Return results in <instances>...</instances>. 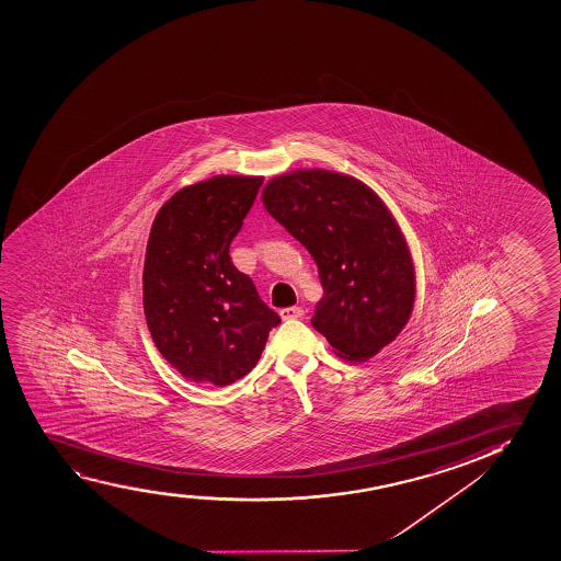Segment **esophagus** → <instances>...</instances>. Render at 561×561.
Here are the masks:
<instances>
[{"instance_id":"esophagus-1","label":"esophagus","mask_w":561,"mask_h":561,"mask_svg":"<svg viewBox=\"0 0 561 561\" xmlns=\"http://www.w3.org/2000/svg\"><path fill=\"white\" fill-rule=\"evenodd\" d=\"M279 316L284 321H293V319H300L305 316V310L300 306H290V308H284L279 311Z\"/></svg>"}]
</instances>
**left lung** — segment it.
<instances>
[{
  "instance_id": "obj_1",
  "label": "left lung",
  "mask_w": 561,
  "mask_h": 561,
  "mask_svg": "<svg viewBox=\"0 0 561 561\" xmlns=\"http://www.w3.org/2000/svg\"><path fill=\"white\" fill-rule=\"evenodd\" d=\"M266 211L318 264L311 325L347 360H367L404 329L415 298L409 245L383 202L355 178L298 170L268 181Z\"/></svg>"
}]
</instances>
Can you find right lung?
Returning <instances> with one entry per match:
<instances>
[{"label":"right lung","mask_w":561,"mask_h":561,"mask_svg":"<svg viewBox=\"0 0 561 561\" xmlns=\"http://www.w3.org/2000/svg\"><path fill=\"white\" fill-rule=\"evenodd\" d=\"M263 178L215 175L181 188L152 221L144 310L154 346L191 381L229 386L255 367L279 316L230 261Z\"/></svg>","instance_id":"right-lung-1"}]
</instances>
